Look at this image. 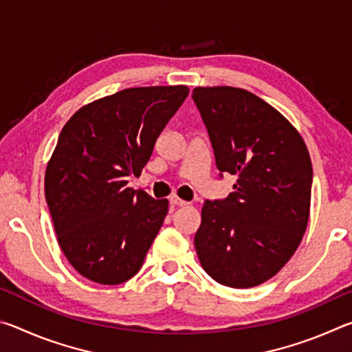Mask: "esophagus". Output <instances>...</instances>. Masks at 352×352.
Masks as SVG:
<instances>
[{
    "instance_id": "obj_1",
    "label": "esophagus",
    "mask_w": 352,
    "mask_h": 352,
    "mask_svg": "<svg viewBox=\"0 0 352 352\" xmlns=\"http://www.w3.org/2000/svg\"><path fill=\"white\" fill-rule=\"evenodd\" d=\"M170 205H174V206H186L189 204H188V201L182 200V199H178V197H170Z\"/></svg>"
}]
</instances>
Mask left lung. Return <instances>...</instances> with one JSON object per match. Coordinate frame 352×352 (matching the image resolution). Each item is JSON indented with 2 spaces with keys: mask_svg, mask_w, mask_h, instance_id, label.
<instances>
[{
  "mask_svg": "<svg viewBox=\"0 0 352 352\" xmlns=\"http://www.w3.org/2000/svg\"><path fill=\"white\" fill-rule=\"evenodd\" d=\"M192 99L217 169L237 177L228 197L204 204L194 245L214 281L254 287L287 264L306 233L311 155L300 132L253 93L197 87Z\"/></svg>",
  "mask_w": 352,
  "mask_h": 352,
  "instance_id": "obj_1",
  "label": "left lung"
}]
</instances>
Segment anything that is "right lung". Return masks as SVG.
I'll list each match as a JSON object with an SVG mask.
<instances>
[{
    "instance_id": "add662e5",
    "label": "right lung",
    "mask_w": 352,
    "mask_h": 352,
    "mask_svg": "<svg viewBox=\"0 0 352 352\" xmlns=\"http://www.w3.org/2000/svg\"><path fill=\"white\" fill-rule=\"evenodd\" d=\"M189 94L186 85L138 87L83 105L65 124L46 166L45 197L57 242L90 281L115 285L140 272L169 201L127 188Z\"/></svg>"
}]
</instances>
